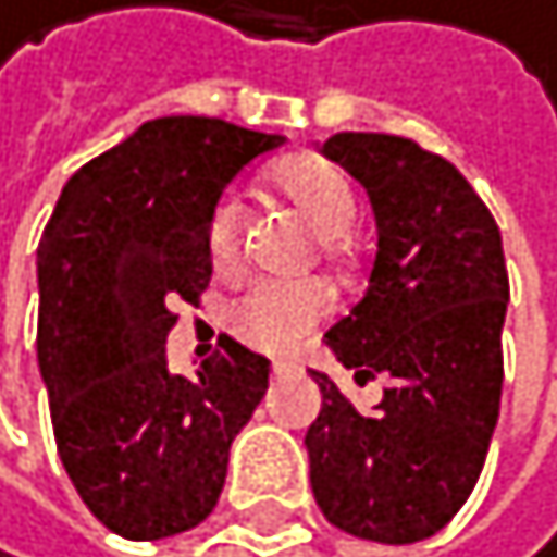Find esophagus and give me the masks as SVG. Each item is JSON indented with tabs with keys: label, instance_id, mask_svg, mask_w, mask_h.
<instances>
[{
	"label": "esophagus",
	"instance_id": "esophagus-1",
	"mask_svg": "<svg viewBox=\"0 0 557 557\" xmlns=\"http://www.w3.org/2000/svg\"><path fill=\"white\" fill-rule=\"evenodd\" d=\"M290 372H295V364L290 361H273V379H287Z\"/></svg>",
	"mask_w": 557,
	"mask_h": 557
}]
</instances>
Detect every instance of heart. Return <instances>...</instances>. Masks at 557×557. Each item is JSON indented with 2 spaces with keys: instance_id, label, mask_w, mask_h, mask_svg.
Listing matches in <instances>:
<instances>
[{
  "instance_id": "1",
  "label": "heart",
  "mask_w": 557,
  "mask_h": 557,
  "mask_svg": "<svg viewBox=\"0 0 557 557\" xmlns=\"http://www.w3.org/2000/svg\"><path fill=\"white\" fill-rule=\"evenodd\" d=\"M276 189H281L319 238H341L358 221L355 185L336 164L322 157H295L276 168ZM245 221L249 210L238 196H224L210 216V256L216 267H231L238 259ZM333 308V295L315 281H256L245 295L227 308L231 330L256 350L267 355H290L298 350Z\"/></svg>"
}]
</instances>
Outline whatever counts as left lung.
<instances>
[{"label":"left lung","instance_id":"obj_1","mask_svg":"<svg viewBox=\"0 0 557 557\" xmlns=\"http://www.w3.org/2000/svg\"><path fill=\"white\" fill-rule=\"evenodd\" d=\"M322 153L368 193L375 262L326 333L355 379L386 375L372 414L308 368L322 410L305 435L322 516L379 544L446 527L481 478L502 400L509 273L492 210L446 157L386 133H336Z\"/></svg>","mask_w":557,"mask_h":557}]
</instances>
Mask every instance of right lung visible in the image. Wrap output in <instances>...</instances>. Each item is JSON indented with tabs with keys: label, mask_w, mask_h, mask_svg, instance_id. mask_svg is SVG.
I'll return each instance as SVG.
<instances>
[{
	"label": "right lung",
	"mask_w": 557,
	"mask_h": 557,
	"mask_svg": "<svg viewBox=\"0 0 557 557\" xmlns=\"http://www.w3.org/2000/svg\"><path fill=\"white\" fill-rule=\"evenodd\" d=\"M284 136L199 115L143 122L62 185L37 242V368L62 467L129 541L199 527L270 361L221 344L196 379L168 368L171 305L213 276L210 216L231 178Z\"/></svg>",
	"instance_id": "obj_1"
}]
</instances>
